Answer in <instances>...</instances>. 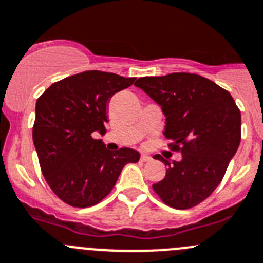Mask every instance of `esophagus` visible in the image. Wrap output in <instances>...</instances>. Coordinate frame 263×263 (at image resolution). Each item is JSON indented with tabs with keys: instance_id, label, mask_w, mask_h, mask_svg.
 <instances>
[{
	"instance_id": "34e87169",
	"label": "esophagus",
	"mask_w": 263,
	"mask_h": 263,
	"mask_svg": "<svg viewBox=\"0 0 263 263\" xmlns=\"http://www.w3.org/2000/svg\"><path fill=\"white\" fill-rule=\"evenodd\" d=\"M141 161L147 162V161H151V157L148 155H141Z\"/></svg>"
}]
</instances>
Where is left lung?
<instances>
[{
	"label": "left lung",
	"instance_id": "left-lung-1",
	"mask_svg": "<svg viewBox=\"0 0 263 263\" xmlns=\"http://www.w3.org/2000/svg\"><path fill=\"white\" fill-rule=\"evenodd\" d=\"M136 86L148 94L166 117L164 136L181 161H167L166 176L152 186L166 205L190 209L213 194L241 139V115L227 90L195 73L141 77Z\"/></svg>",
	"mask_w": 263,
	"mask_h": 263
}]
</instances>
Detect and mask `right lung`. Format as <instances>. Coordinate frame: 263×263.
Listing matches in <instances>:
<instances>
[{
	"mask_svg": "<svg viewBox=\"0 0 263 263\" xmlns=\"http://www.w3.org/2000/svg\"><path fill=\"white\" fill-rule=\"evenodd\" d=\"M136 82L102 71H85L54 82L36 102L33 143L47 184L66 204L87 208L112 191L122 167L139 152H109L94 132L106 133L107 104Z\"/></svg>",
	"mask_w": 263,
	"mask_h": 263,
	"instance_id": "obj_1",
	"label": "right lung"
}]
</instances>
